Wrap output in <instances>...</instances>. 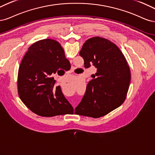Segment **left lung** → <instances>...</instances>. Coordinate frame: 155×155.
Segmentation results:
<instances>
[{
    "instance_id": "8db88e82",
    "label": "left lung",
    "mask_w": 155,
    "mask_h": 155,
    "mask_svg": "<svg viewBox=\"0 0 155 155\" xmlns=\"http://www.w3.org/2000/svg\"><path fill=\"white\" fill-rule=\"evenodd\" d=\"M84 67L97 69L89 81L74 113L100 118L124 103L131 82V73L124 54L116 44L100 37L89 38L79 53Z\"/></svg>"
}]
</instances>
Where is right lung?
I'll list each match as a JSON object with an SVG mask.
<instances>
[{
    "label": "right lung",
    "instance_id": "add662e5",
    "mask_svg": "<svg viewBox=\"0 0 155 155\" xmlns=\"http://www.w3.org/2000/svg\"><path fill=\"white\" fill-rule=\"evenodd\" d=\"M71 64L57 41L43 39L33 44L24 56L18 73V93L22 102L39 116L51 117L73 113L71 105L56 86L53 74L68 71Z\"/></svg>",
    "mask_w": 155,
    "mask_h": 155
}]
</instances>
